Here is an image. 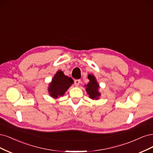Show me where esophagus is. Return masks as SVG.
I'll return each instance as SVG.
<instances>
[{"label": "esophagus", "mask_w": 153, "mask_h": 153, "mask_svg": "<svg viewBox=\"0 0 153 153\" xmlns=\"http://www.w3.org/2000/svg\"><path fill=\"white\" fill-rule=\"evenodd\" d=\"M80 82H81V80L80 79H76L74 81V85H75L76 86H79Z\"/></svg>", "instance_id": "obj_1"}]
</instances>
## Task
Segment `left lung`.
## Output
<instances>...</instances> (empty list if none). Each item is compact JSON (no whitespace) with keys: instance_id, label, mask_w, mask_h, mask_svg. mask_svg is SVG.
Instances as JSON below:
<instances>
[{"instance_id":"1","label":"left lung","mask_w":153,"mask_h":153,"mask_svg":"<svg viewBox=\"0 0 153 153\" xmlns=\"http://www.w3.org/2000/svg\"><path fill=\"white\" fill-rule=\"evenodd\" d=\"M88 79L90 80V82L88 83L87 85H85L86 87V91L87 93L89 95V97L91 99H95L97 100L99 98V97L100 96V93L98 91V88H99V85L97 82L95 77L89 74L88 76Z\"/></svg>"}]
</instances>
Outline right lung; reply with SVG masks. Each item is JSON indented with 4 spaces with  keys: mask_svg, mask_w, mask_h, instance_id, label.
<instances>
[{
    "mask_svg": "<svg viewBox=\"0 0 153 153\" xmlns=\"http://www.w3.org/2000/svg\"><path fill=\"white\" fill-rule=\"evenodd\" d=\"M73 82L74 81L71 77L65 76L62 71H58L49 85L50 95L54 98L63 96Z\"/></svg>",
    "mask_w": 153,
    "mask_h": 153,
    "instance_id": "obj_1",
    "label": "right lung"
}]
</instances>
